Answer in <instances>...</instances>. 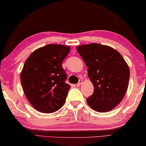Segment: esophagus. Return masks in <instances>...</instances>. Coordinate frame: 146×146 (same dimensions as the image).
I'll use <instances>...</instances> for the list:
<instances>
[{
  "instance_id": "esophagus-1",
  "label": "esophagus",
  "mask_w": 146,
  "mask_h": 146,
  "mask_svg": "<svg viewBox=\"0 0 146 146\" xmlns=\"http://www.w3.org/2000/svg\"><path fill=\"white\" fill-rule=\"evenodd\" d=\"M82 84V80H79V82H78V83L76 84V86H80Z\"/></svg>"
}]
</instances>
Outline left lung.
Segmentation results:
<instances>
[{
	"mask_svg": "<svg viewBox=\"0 0 146 146\" xmlns=\"http://www.w3.org/2000/svg\"><path fill=\"white\" fill-rule=\"evenodd\" d=\"M77 50L88 67L94 92L86 98L88 106L98 112H107L120 103L127 92L129 66L113 48L98 43L80 45Z\"/></svg>",
	"mask_w": 146,
	"mask_h": 146,
	"instance_id": "left-lung-1",
	"label": "left lung"
}]
</instances>
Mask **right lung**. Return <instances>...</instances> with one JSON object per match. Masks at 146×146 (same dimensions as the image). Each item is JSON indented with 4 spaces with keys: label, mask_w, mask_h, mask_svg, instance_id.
Here are the masks:
<instances>
[{
    "label": "right lung",
    "mask_w": 146,
    "mask_h": 146,
    "mask_svg": "<svg viewBox=\"0 0 146 146\" xmlns=\"http://www.w3.org/2000/svg\"><path fill=\"white\" fill-rule=\"evenodd\" d=\"M70 47L50 44L39 48L26 60L21 72L23 90L36 110L54 113L64 106L71 86L62 62Z\"/></svg>",
    "instance_id": "right-lung-1"
}]
</instances>
